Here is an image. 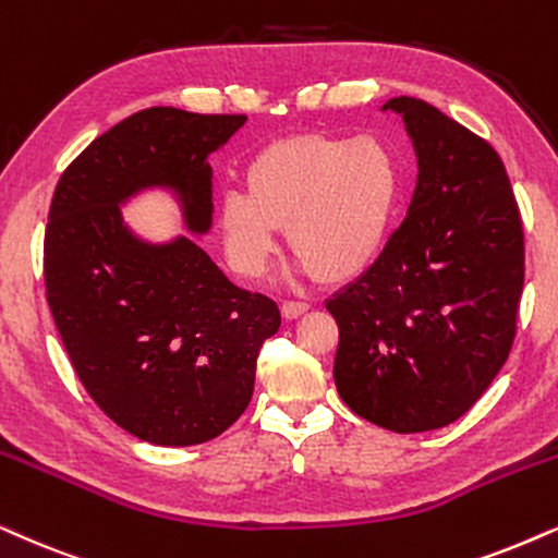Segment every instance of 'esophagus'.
<instances>
[{"label":"esophagus","instance_id":"obj_1","mask_svg":"<svg viewBox=\"0 0 558 558\" xmlns=\"http://www.w3.org/2000/svg\"><path fill=\"white\" fill-rule=\"evenodd\" d=\"M280 312H283V316L288 322H293V319H299V316H303L308 312V303H303V301H286L283 306H280Z\"/></svg>","mask_w":558,"mask_h":558}]
</instances>
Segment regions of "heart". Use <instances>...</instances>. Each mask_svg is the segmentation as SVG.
I'll list each match as a JSON object with an SVG mask.
<instances>
[{"instance_id": "b5f03b06", "label": "heart", "mask_w": 558, "mask_h": 558, "mask_svg": "<svg viewBox=\"0 0 558 558\" xmlns=\"http://www.w3.org/2000/svg\"><path fill=\"white\" fill-rule=\"evenodd\" d=\"M246 193L218 203L229 263L257 278L280 246V229L301 272L344 283L384 250L401 201L399 159L376 136L306 133L257 151L244 172Z\"/></svg>"}]
</instances>
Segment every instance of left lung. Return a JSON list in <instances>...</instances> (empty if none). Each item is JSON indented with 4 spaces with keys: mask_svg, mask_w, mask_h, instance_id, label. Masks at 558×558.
I'll return each instance as SVG.
<instances>
[{
    "mask_svg": "<svg viewBox=\"0 0 558 558\" xmlns=\"http://www.w3.org/2000/svg\"><path fill=\"white\" fill-rule=\"evenodd\" d=\"M417 154L412 206L376 263L327 301L335 384L357 417L427 433L469 412L510 355L523 227L497 151L417 97H391Z\"/></svg>",
    "mask_w": 558,
    "mask_h": 558,
    "instance_id": "1",
    "label": "left lung"
}]
</instances>
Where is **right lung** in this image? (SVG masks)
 I'll list each match as a JSON object with an SVG mask.
<instances>
[{"label":"right lung","instance_id":"1","mask_svg":"<svg viewBox=\"0 0 558 558\" xmlns=\"http://www.w3.org/2000/svg\"><path fill=\"white\" fill-rule=\"evenodd\" d=\"M246 116L133 112L56 185L44 242L56 329L95 404L154 446H197L234 425L255 391L278 303L218 270L197 239L214 223L208 157ZM165 192L185 235L146 240L122 208Z\"/></svg>","mask_w":558,"mask_h":558}]
</instances>
